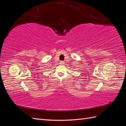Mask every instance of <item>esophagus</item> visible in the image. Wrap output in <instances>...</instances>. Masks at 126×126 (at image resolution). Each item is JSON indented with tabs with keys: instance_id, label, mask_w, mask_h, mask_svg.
Here are the masks:
<instances>
[{
	"instance_id": "esophagus-1",
	"label": "esophagus",
	"mask_w": 126,
	"mask_h": 126,
	"mask_svg": "<svg viewBox=\"0 0 126 126\" xmlns=\"http://www.w3.org/2000/svg\"><path fill=\"white\" fill-rule=\"evenodd\" d=\"M63 63H64V62H63V61H62V62H60V64H63Z\"/></svg>"
}]
</instances>
